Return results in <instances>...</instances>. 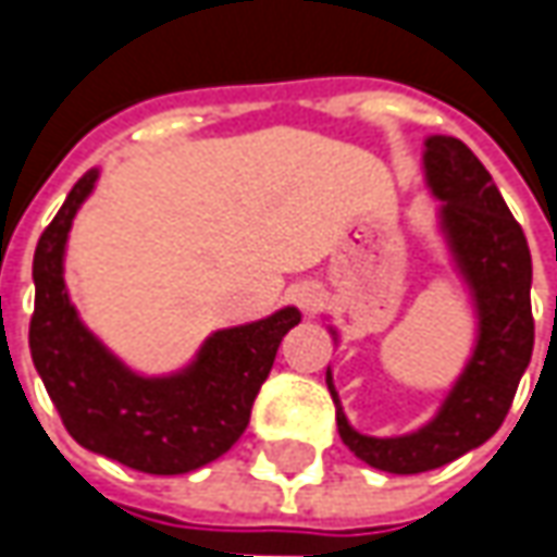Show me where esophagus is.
I'll return each mask as SVG.
<instances>
[{
  "mask_svg": "<svg viewBox=\"0 0 557 557\" xmlns=\"http://www.w3.org/2000/svg\"><path fill=\"white\" fill-rule=\"evenodd\" d=\"M319 300H322V290L315 288V285H304V288H297V304H300V310L312 312L319 307Z\"/></svg>",
  "mask_w": 557,
  "mask_h": 557,
  "instance_id": "obj_1",
  "label": "esophagus"
}]
</instances>
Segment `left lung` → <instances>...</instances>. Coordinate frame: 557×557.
<instances>
[{
    "instance_id": "1",
    "label": "left lung",
    "mask_w": 557,
    "mask_h": 557,
    "mask_svg": "<svg viewBox=\"0 0 557 557\" xmlns=\"http://www.w3.org/2000/svg\"><path fill=\"white\" fill-rule=\"evenodd\" d=\"M428 185L443 201V232L459 260L481 315V337L468 369L446 396L440 416L406 437H366L337 406V434L356 459L387 474H421L459 459L503 428L533 354L530 247L505 207L493 176L474 151L453 136H431L424 151Z\"/></svg>"
}]
</instances>
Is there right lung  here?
<instances>
[{"instance_id":"1","label":"right lung","mask_w":557,"mask_h":557,"mask_svg":"<svg viewBox=\"0 0 557 557\" xmlns=\"http://www.w3.org/2000/svg\"><path fill=\"white\" fill-rule=\"evenodd\" d=\"M96 176L89 170L71 188L33 253V366L79 446L145 474H185L220 459L245 434L250 406L300 312L288 307L216 332L180 374H133L83 329L64 290L67 232Z\"/></svg>"}]
</instances>
